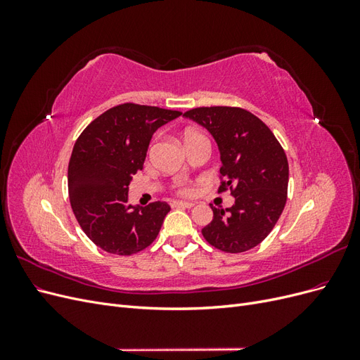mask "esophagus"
I'll list each match as a JSON object with an SVG mask.
<instances>
[{
  "mask_svg": "<svg viewBox=\"0 0 360 360\" xmlns=\"http://www.w3.org/2000/svg\"><path fill=\"white\" fill-rule=\"evenodd\" d=\"M171 205H172V207H177V209H191V207L195 205V202H189V201H174Z\"/></svg>",
  "mask_w": 360,
  "mask_h": 360,
  "instance_id": "34e87169",
  "label": "esophagus"
}]
</instances>
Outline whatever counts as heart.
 I'll return each mask as SVG.
<instances>
[{"mask_svg": "<svg viewBox=\"0 0 360 360\" xmlns=\"http://www.w3.org/2000/svg\"><path fill=\"white\" fill-rule=\"evenodd\" d=\"M188 135H191V132L186 134V136H188ZM186 136H184V138H186ZM179 191H180L181 193H189V192H191L186 186H184V184H179Z\"/></svg>", "mask_w": 360, "mask_h": 360, "instance_id": "heart-1", "label": "heart"}]
</instances>
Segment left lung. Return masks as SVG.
<instances>
[{"mask_svg": "<svg viewBox=\"0 0 360 360\" xmlns=\"http://www.w3.org/2000/svg\"><path fill=\"white\" fill-rule=\"evenodd\" d=\"M184 117L205 127L221 155L219 191L230 189L234 204L213 210L202 236L224 252H245L274 230L287 202L288 160L271 130L242 108H195Z\"/></svg>", "mask_w": 360, "mask_h": 360, "instance_id": "1", "label": "left lung"}]
</instances>
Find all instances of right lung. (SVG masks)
Returning <instances> with one entry per match:
<instances>
[{"instance_id":"add662e5","label":"right lung","mask_w":360,"mask_h":360,"mask_svg":"<svg viewBox=\"0 0 360 360\" xmlns=\"http://www.w3.org/2000/svg\"><path fill=\"white\" fill-rule=\"evenodd\" d=\"M181 112L123 103L85 127L68 171L72 210L90 240L115 255H132L153 243L171 207L129 202V184L143 169L156 130Z\"/></svg>"}]
</instances>
